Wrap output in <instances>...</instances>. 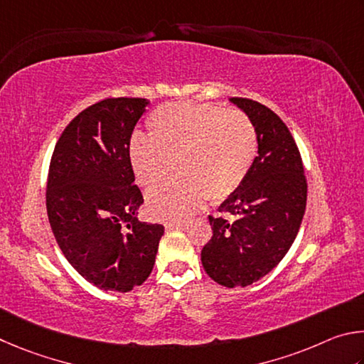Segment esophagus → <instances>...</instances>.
<instances>
[{"instance_id":"obj_1","label":"esophagus","mask_w":364,"mask_h":364,"mask_svg":"<svg viewBox=\"0 0 364 364\" xmlns=\"http://www.w3.org/2000/svg\"><path fill=\"white\" fill-rule=\"evenodd\" d=\"M166 230H174V228H183L187 227L186 220H178V222H166Z\"/></svg>"}]
</instances>
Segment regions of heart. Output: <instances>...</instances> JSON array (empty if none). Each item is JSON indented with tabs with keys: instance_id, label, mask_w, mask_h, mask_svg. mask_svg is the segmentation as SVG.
Here are the masks:
<instances>
[{
	"instance_id": "heart-1",
	"label": "heart",
	"mask_w": 364,
	"mask_h": 364,
	"mask_svg": "<svg viewBox=\"0 0 364 364\" xmlns=\"http://www.w3.org/2000/svg\"><path fill=\"white\" fill-rule=\"evenodd\" d=\"M149 137L132 136L127 156L136 181L146 192L156 219H183L208 198L220 203L243 186L257 156V129L237 108L181 102L156 108L146 119Z\"/></svg>"
}]
</instances>
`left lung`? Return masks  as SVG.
Masks as SVG:
<instances>
[{"label":"left lung","mask_w":364,"mask_h":364,"mask_svg":"<svg viewBox=\"0 0 364 364\" xmlns=\"http://www.w3.org/2000/svg\"><path fill=\"white\" fill-rule=\"evenodd\" d=\"M257 129L259 149L237 193L209 215L213 237L201 250L209 277L227 288L250 286L282 262L294 243L307 205L301 151L288 126L259 102L232 97Z\"/></svg>","instance_id":"left-lung-1"}]
</instances>
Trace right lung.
<instances>
[{"label": "right lung", "mask_w": 364, "mask_h": 364, "mask_svg": "<svg viewBox=\"0 0 364 364\" xmlns=\"http://www.w3.org/2000/svg\"><path fill=\"white\" fill-rule=\"evenodd\" d=\"M149 100L104 99L76 114L50 156L46 209L63 256L104 291L127 292L150 277L164 233L136 218L144 203L127 156Z\"/></svg>", "instance_id": "add662e5"}]
</instances>
